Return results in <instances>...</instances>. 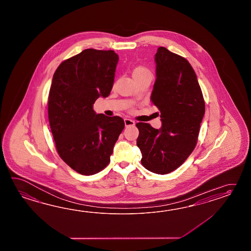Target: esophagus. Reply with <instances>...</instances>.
<instances>
[{"label":"esophagus","instance_id":"1","mask_svg":"<svg viewBox=\"0 0 251 251\" xmlns=\"http://www.w3.org/2000/svg\"><path fill=\"white\" fill-rule=\"evenodd\" d=\"M125 125L126 126H134V121L129 118H125Z\"/></svg>","mask_w":251,"mask_h":251}]
</instances>
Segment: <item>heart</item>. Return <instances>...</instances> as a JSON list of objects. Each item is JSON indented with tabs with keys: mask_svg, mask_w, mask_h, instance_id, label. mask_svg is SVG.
Returning a JSON list of instances; mask_svg holds the SVG:
<instances>
[{
	"mask_svg": "<svg viewBox=\"0 0 251 251\" xmlns=\"http://www.w3.org/2000/svg\"><path fill=\"white\" fill-rule=\"evenodd\" d=\"M145 76H151V72L144 66H137L133 71V77L134 80H138L140 78H143Z\"/></svg>",
	"mask_w": 251,
	"mask_h": 251,
	"instance_id": "heart-1",
	"label": "heart"
}]
</instances>
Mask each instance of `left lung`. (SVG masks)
<instances>
[{
  "mask_svg": "<svg viewBox=\"0 0 251 251\" xmlns=\"http://www.w3.org/2000/svg\"><path fill=\"white\" fill-rule=\"evenodd\" d=\"M156 80L151 101L160 111L161 127L137 123L141 162L156 174L175 171L198 143L205 111L198 77L187 59L160 47L155 54Z\"/></svg>",
  "mask_w": 251,
  "mask_h": 251,
  "instance_id": "1",
  "label": "left lung"
}]
</instances>
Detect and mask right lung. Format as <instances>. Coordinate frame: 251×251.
<instances>
[{
    "instance_id": "1",
    "label": "right lung",
    "mask_w": 251,
    "mask_h": 251,
    "mask_svg": "<svg viewBox=\"0 0 251 251\" xmlns=\"http://www.w3.org/2000/svg\"><path fill=\"white\" fill-rule=\"evenodd\" d=\"M118 54L85 49L64 61L53 76L48 119L59 156L81 175H93L110 161L125 127L120 117L97 114L93 104L112 90Z\"/></svg>"
}]
</instances>
